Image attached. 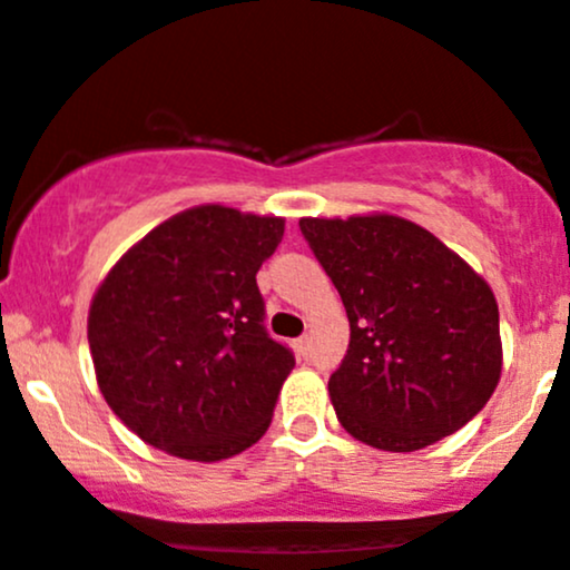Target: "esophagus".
Instances as JSON below:
<instances>
[{
	"label": "esophagus",
	"mask_w": 570,
	"mask_h": 570,
	"mask_svg": "<svg viewBox=\"0 0 570 570\" xmlns=\"http://www.w3.org/2000/svg\"><path fill=\"white\" fill-rule=\"evenodd\" d=\"M294 348H297L299 353H307V335H303V337L294 340Z\"/></svg>",
	"instance_id": "esophagus-1"
}]
</instances>
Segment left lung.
Listing matches in <instances>:
<instances>
[{
	"label": "left lung",
	"mask_w": 570,
	"mask_h": 570,
	"mask_svg": "<svg viewBox=\"0 0 570 570\" xmlns=\"http://www.w3.org/2000/svg\"><path fill=\"white\" fill-rule=\"evenodd\" d=\"M299 230L348 313V353L330 377L340 426L391 453L466 426L501 377L488 281L426 227L394 214L303 217Z\"/></svg>",
	"instance_id": "1"
}]
</instances>
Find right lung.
I'll list each match as a JSON object with an SVG mask.
<instances>
[{"label":"right lung","instance_id":"1","mask_svg":"<svg viewBox=\"0 0 570 570\" xmlns=\"http://www.w3.org/2000/svg\"><path fill=\"white\" fill-rule=\"evenodd\" d=\"M284 217L206 203L117 259L88 311L104 399L153 448L214 463L271 426L294 356L265 332L257 271Z\"/></svg>","mask_w":570,"mask_h":570}]
</instances>
